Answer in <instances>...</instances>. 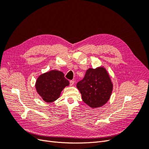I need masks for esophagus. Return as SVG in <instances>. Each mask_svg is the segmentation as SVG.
<instances>
[{
    "label": "esophagus",
    "instance_id": "obj_1",
    "mask_svg": "<svg viewBox=\"0 0 149 149\" xmlns=\"http://www.w3.org/2000/svg\"><path fill=\"white\" fill-rule=\"evenodd\" d=\"M74 81L73 80H71L70 81V86H73V85H74Z\"/></svg>",
    "mask_w": 149,
    "mask_h": 149
}]
</instances>
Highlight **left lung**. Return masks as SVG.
<instances>
[{
    "label": "left lung",
    "instance_id": "8db88e82",
    "mask_svg": "<svg viewBox=\"0 0 149 149\" xmlns=\"http://www.w3.org/2000/svg\"><path fill=\"white\" fill-rule=\"evenodd\" d=\"M83 101L92 108L100 107L109 101L113 84L105 68H89L84 78L76 85Z\"/></svg>",
    "mask_w": 149,
    "mask_h": 149
}]
</instances>
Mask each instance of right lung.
<instances>
[{
  "label": "right lung",
  "mask_w": 149,
  "mask_h": 149,
  "mask_svg": "<svg viewBox=\"0 0 149 149\" xmlns=\"http://www.w3.org/2000/svg\"><path fill=\"white\" fill-rule=\"evenodd\" d=\"M69 84L63 72L52 70L38 76L35 88L44 101L50 103L58 100L63 89Z\"/></svg>",
  "instance_id": "1"
}]
</instances>
